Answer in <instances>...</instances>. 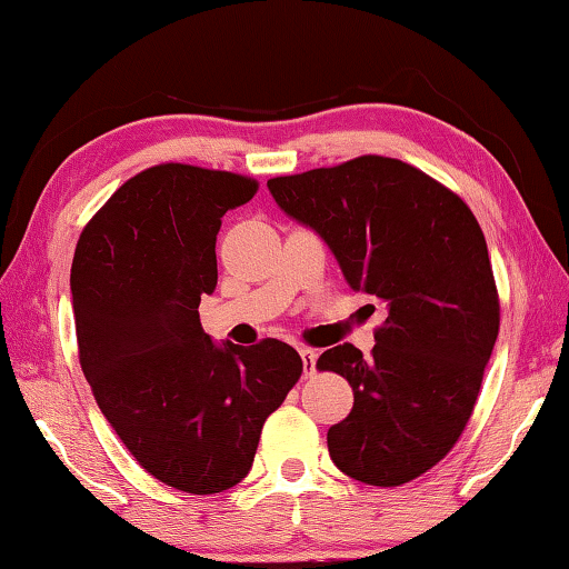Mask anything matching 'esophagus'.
Wrapping results in <instances>:
<instances>
[{
  "instance_id": "1",
  "label": "esophagus",
  "mask_w": 569,
  "mask_h": 569,
  "mask_svg": "<svg viewBox=\"0 0 569 569\" xmlns=\"http://www.w3.org/2000/svg\"><path fill=\"white\" fill-rule=\"evenodd\" d=\"M298 353H301L306 377H311V373L316 371V361H319V351L311 349V346H301V349H298Z\"/></svg>"
}]
</instances>
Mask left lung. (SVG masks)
Masks as SVG:
<instances>
[{
	"label": "left lung",
	"mask_w": 569,
	"mask_h": 569,
	"mask_svg": "<svg viewBox=\"0 0 569 569\" xmlns=\"http://www.w3.org/2000/svg\"><path fill=\"white\" fill-rule=\"evenodd\" d=\"M276 203L313 228L346 283L387 308L369 359L333 346L316 369L351 383L329 429L333 465L399 487L445 459L465 431L499 333V296L475 213L439 180L383 156L268 180Z\"/></svg>",
	"instance_id": "8db88e82"
}]
</instances>
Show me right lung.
I'll list each match as a JSON object with an SVG mask.
<instances>
[{"label":"right lung","mask_w":569,"mask_h":569,"mask_svg":"<svg viewBox=\"0 0 569 569\" xmlns=\"http://www.w3.org/2000/svg\"><path fill=\"white\" fill-rule=\"evenodd\" d=\"M256 190L238 172L162 162L124 182L74 248L84 379L134 461L180 492L236 487L303 371L283 341L216 346L200 326V296L218 283L220 218Z\"/></svg>","instance_id":"1"}]
</instances>
